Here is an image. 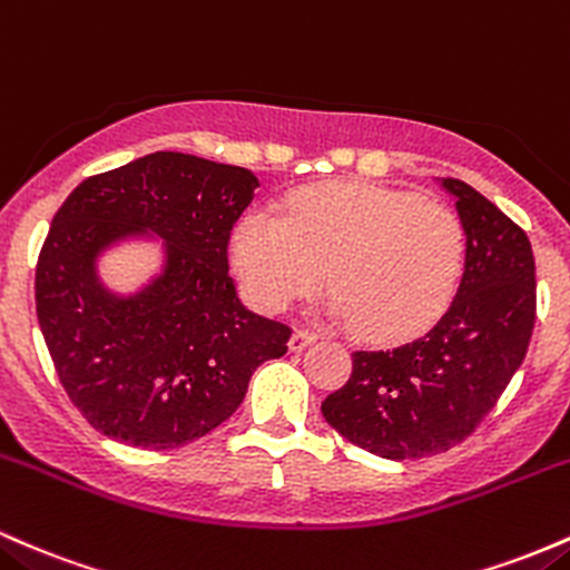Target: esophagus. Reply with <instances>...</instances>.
Instances as JSON below:
<instances>
[{
    "mask_svg": "<svg viewBox=\"0 0 570 570\" xmlns=\"http://www.w3.org/2000/svg\"><path fill=\"white\" fill-rule=\"evenodd\" d=\"M317 336L312 334V331H304V328H296L293 331L291 342H287V347H291V353H302V350L309 347V344H315Z\"/></svg>",
    "mask_w": 570,
    "mask_h": 570,
    "instance_id": "1",
    "label": "esophagus"
}]
</instances>
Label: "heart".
<instances>
[{
	"label": "heart",
	"mask_w": 570,
	"mask_h": 570,
	"mask_svg": "<svg viewBox=\"0 0 570 570\" xmlns=\"http://www.w3.org/2000/svg\"><path fill=\"white\" fill-rule=\"evenodd\" d=\"M463 258L450 207L366 183L312 185L283 217L250 213L234 232V266L261 309L312 296L328 268L331 315L376 342L431 328L455 296Z\"/></svg>",
	"instance_id": "b5f03b06"
}]
</instances>
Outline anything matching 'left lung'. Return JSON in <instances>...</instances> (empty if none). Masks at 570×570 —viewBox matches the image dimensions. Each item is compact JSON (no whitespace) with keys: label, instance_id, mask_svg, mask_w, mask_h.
I'll list each match as a JSON object with an SVG mask.
<instances>
[{"label":"left lung","instance_id":"8db88e82","mask_svg":"<svg viewBox=\"0 0 570 570\" xmlns=\"http://www.w3.org/2000/svg\"><path fill=\"white\" fill-rule=\"evenodd\" d=\"M465 234L455 302L414 342L353 355L347 385L323 417L355 446L387 460L446 452L488 417L522 366L535 323L528 234L463 180H441Z\"/></svg>","mask_w":570,"mask_h":570}]
</instances>
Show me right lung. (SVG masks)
Masks as SVG:
<instances>
[{
  "instance_id": "1",
  "label": "right lung",
  "mask_w": 570,
  "mask_h": 570,
  "mask_svg": "<svg viewBox=\"0 0 570 570\" xmlns=\"http://www.w3.org/2000/svg\"><path fill=\"white\" fill-rule=\"evenodd\" d=\"M255 188L250 169L158 150L88 177L61 204L37 261V320L96 431L175 450L232 417L255 368L287 353L291 328L247 309L228 277V236ZM137 238L163 242V268L115 294L98 258Z\"/></svg>"
}]
</instances>
